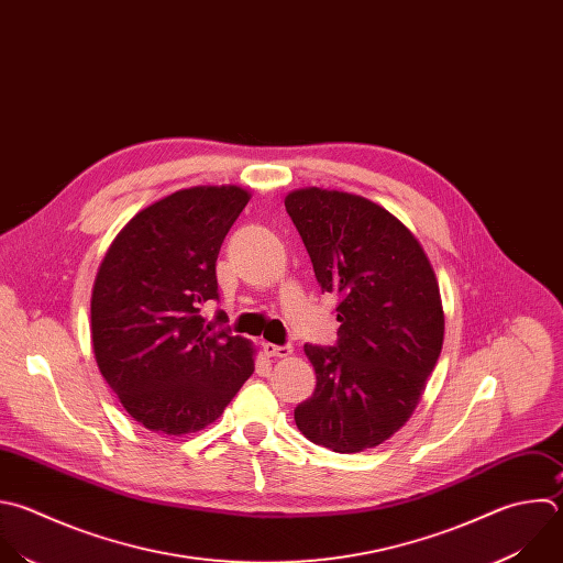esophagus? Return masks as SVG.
Returning a JSON list of instances; mask_svg holds the SVG:
<instances>
[{
	"label": "esophagus",
	"mask_w": 563,
	"mask_h": 563,
	"mask_svg": "<svg viewBox=\"0 0 563 563\" xmlns=\"http://www.w3.org/2000/svg\"><path fill=\"white\" fill-rule=\"evenodd\" d=\"M263 351H265V355H269V357H287V355H291V346L289 344H274V342H263Z\"/></svg>",
	"instance_id": "obj_1"
}]
</instances>
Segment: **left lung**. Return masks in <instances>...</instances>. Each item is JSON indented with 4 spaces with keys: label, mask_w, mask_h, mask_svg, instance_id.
<instances>
[{
    "label": "left lung",
    "mask_w": 563,
    "mask_h": 563,
    "mask_svg": "<svg viewBox=\"0 0 563 563\" xmlns=\"http://www.w3.org/2000/svg\"><path fill=\"white\" fill-rule=\"evenodd\" d=\"M285 208L318 285L340 300L335 346L305 344L316 389L296 427L335 453L373 449L411 418L440 357L435 272L411 230L364 197L305 187Z\"/></svg>",
    "instance_id": "1"
}]
</instances>
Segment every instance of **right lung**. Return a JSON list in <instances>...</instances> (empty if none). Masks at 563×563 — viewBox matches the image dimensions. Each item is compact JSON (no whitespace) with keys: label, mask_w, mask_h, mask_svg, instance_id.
Wrapping results in <instances>:
<instances>
[{"label":"right lung","mask_w":563,"mask_h":563,"mask_svg":"<svg viewBox=\"0 0 563 563\" xmlns=\"http://www.w3.org/2000/svg\"><path fill=\"white\" fill-rule=\"evenodd\" d=\"M250 197L239 185L178 190L141 210L99 265L95 357L123 409L154 433L206 429L254 373L252 342L201 316L219 298L217 258Z\"/></svg>","instance_id":"add662e5"}]
</instances>
